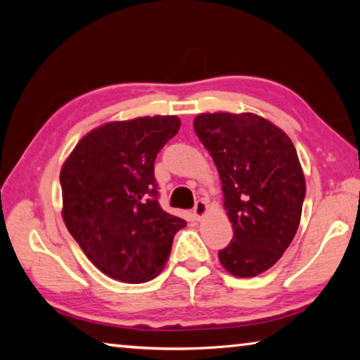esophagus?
<instances>
[{"label": "esophagus", "mask_w": 360, "mask_h": 360, "mask_svg": "<svg viewBox=\"0 0 360 360\" xmlns=\"http://www.w3.org/2000/svg\"><path fill=\"white\" fill-rule=\"evenodd\" d=\"M206 211H208V203H206L205 200H198V202L195 203V206H193L195 219L200 221V219H202L206 214Z\"/></svg>", "instance_id": "obj_1"}]
</instances>
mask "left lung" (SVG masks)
I'll list each match as a JSON object with an SVG mask.
<instances>
[{
  "mask_svg": "<svg viewBox=\"0 0 360 360\" xmlns=\"http://www.w3.org/2000/svg\"><path fill=\"white\" fill-rule=\"evenodd\" d=\"M193 130L214 160L233 238L219 251L231 275L252 278L294 240L304 200L303 172L290 138L257 114H200Z\"/></svg>",
  "mask_w": 360,
  "mask_h": 360,
  "instance_id": "left-lung-1",
  "label": "left lung"
}]
</instances>
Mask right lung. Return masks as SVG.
Instances as JSON below:
<instances>
[{
	"label": "right lung",
	"instance_id": "right-lung-1",
	"mask_svg": "<svg viewBox=\"0 0 360 360\" xmlns=\"http://www.w3.org/2000/svg\"><path fill=\"white\" fill-rule=\"evenodd\" d=\"M176 115L109 122L76 144L60 172L63 221L89 260L122 283L150 281L186 221L158 203L157 154L178 133Z\"/></svg>",
	"mask_w": 360,
	"mask_h": 360
}]
</instances>
